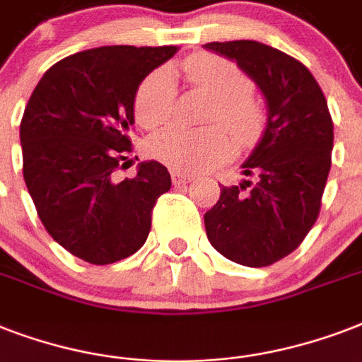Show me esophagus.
I'll return each mask as SVG.
<instances>
[{"label":"esophagus","instance_id":"1","mask_svg":"<svg viewBox=\"0 0 362 362\" xmlns=\"http://www.w3.org/2000/svg\"><path fill=\"white\" fill-rule=\"evenodd\" d=\"M170 180L175 186H182V184H187V182L192 180V176L186 175V173H182V170H173L170 173Z\"/></svg>","mask_w":362,"mask_h":362}]
</instances>
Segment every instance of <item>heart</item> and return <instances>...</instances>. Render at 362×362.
I'll use <instances>...</instances> for the list:
<instances>
[{
    "label": "heart",
    "mask_w": 362,
    "mask_h": 362,
    "mask_svg": "<svg viewBox=\"0 0 362 362\" xmlns=\"http://www.w3.org/2000/svg\"><path fill=\"white\" fill-rule=\"evenodd\" d=\"M182 67L193 86L214 99L209 122L226 125L238 146H253L263 133L264 109L252 92V78L246 71L233 59L212 52L189 56ZM176 95L178 84L170 67H158L148 73L133 98L136 124L144 129L167 124L175 115ZM233 152L235 144L218 125L201 131L173 125L148 141V153L153 159L186 173H201L226 163Z\"/></svg>",
    "instance_id": "obj_1"
}]
</instances>
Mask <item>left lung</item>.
I'll list each match as a JSON object with an SVG mask.
<instances>
[{
  "label": "left lung",
  "instance_id": "obj_1",
  "mask_svg": "<svg viewBox=\"0 0 362 362\" xmlns=\"http://www.w3.org/2000/svg\"><path fill=\"white\" fill-rule=\"evenodd\" d=\"M235 59L267 99V127L242 173L204 214L210 244L244 267H269L295 252L321 209L334 133L327 99L308 67L257 41L206 42Z\"/></svg>",
  "mask_w": 362,
  "mask_h": 362
}]
</instances>
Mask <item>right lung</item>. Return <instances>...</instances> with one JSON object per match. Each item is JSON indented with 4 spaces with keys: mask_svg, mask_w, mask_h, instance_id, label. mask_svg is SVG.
I'll return each instance as SVG.
<instances>
[{
    "mask_svg": "<svg viewBox=\"0 0 362 362\" xmlns=\"http://www.w3.org/2000/svg\"><path fill=\"white\" fill-rule=\"evenodd\" d=\"M176 47H99L59 59L42 75L20 122L24 180L59 246L92 264L116 263L146 242L152 210L170 189L158 161L116 178L131 152L133 98Z\"/></svg>",
    "mask_w": 362,
    "mask_h": 362,
    "instance_id": "add662e5",
    "label": "right lung"
}]
</instances>
